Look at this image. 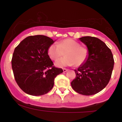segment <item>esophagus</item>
Instances as JSON below:
<instances>
[{
  "instance_id": "34e87169",
  "label": "esophagus",
  "mask_w": 122,
  "mask_h": 122,
  "mask_svg": "<svg viewBox=\"0 0 122 122\" xmlns=\"http://www.w3.org/2000/svg\"><path fill=\"white\" fill-rule=\"evenodd\" d=\"M68 69H66V68H63V71H64V72H66V71H68Z\"/></svg>"
}]
</instances>
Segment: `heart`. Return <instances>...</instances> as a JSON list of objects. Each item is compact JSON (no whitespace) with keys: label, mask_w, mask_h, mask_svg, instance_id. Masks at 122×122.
<instances>
[{"label":"heart","mask_w":122,"mask_h":122,"mask_svg":"<svg viewBox=\"0 0 122 122\" xmlns=\"http://www.w3.org/2000/svg\"><path fill=\"white\" fill-rule=\"evenodd\" d=\"M64 52L66 56L56 62L55 65L57 66H73L75 64L76 66H79L88 58V50L81 46V45L76 41L70 39H66L57 43H53L47 50L49 56L54 61L63 56Z\"/></svg>","instance_id":"heart-1"}]
</instances>
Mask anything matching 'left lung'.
<instances>
[{
	"instance_id": "left-lung-1",
	"label": "left lung",
	"mask_w": 122,
	"mask_h": 122,
	"mask_svg": "<svg viewBox=\"0 0 122 122\" xmlns=\"http://www.w3.org/2000/svg\"><path fill=\"white\" fill-rule=\"evenodd\" d=\"M79 40L87 46L88 58L75 69L76 77L71 82V85L81 95H95L103 90L110 81L114 57L110 49L97 38L86 36Z\"/></svg>"
}]
</instances>
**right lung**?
Here are the masks:
<instances>
[{
    "label": "right lung",
    "instance_id": "add662e5",
    "mask_svg": "<svg viewBox=\"0 0 122 122\" xmlns=\"http://www.w3.org/2000/svg\"><path fill=\"white\" fill-rule=\"evenodd\" d=\"M54 41L42 35L29 36L15 48L11 60L16 83L27 94L41 96L54 85L56 77L63 72L56 68L47 53Z\"/></svg>",
    "mask_w": 122,
    "mask_h": 122
}]
</instances>
